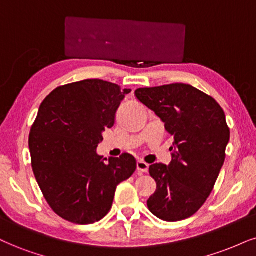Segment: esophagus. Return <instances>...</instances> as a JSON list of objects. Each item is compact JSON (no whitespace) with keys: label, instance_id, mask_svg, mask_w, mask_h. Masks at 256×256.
<instances>
[{"label":"esophagus","instance_id":"1","mask_svg":"<svg viewBox=\"0 0 256 256\" xmlns=\"http://www.w3.org/2000/svg\"><path fill=\"white\" fill-rule=\"evenodd\" d=\"M136 168H138V172L146 173V172H148V168H150V165H148L147 162H142V160H138V162H136Z\"/></svg>","mask_w":256,"mask_h":256}]
</instances>
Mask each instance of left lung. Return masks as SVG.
Listing matches in <instances>:
<instances>
[{
  "label": "left lung",
  "instance_id": "1",
  "mask_svg": "<svg viewBox=\"0 0 256 256\" xmlns=\"http://www.w3.org/2000/svg\"><path fill=\"white\" fill-rule=\"evenodd\" d=\"M135 96L174 136L171 164L150 166L156 191L147 200L148 209L166 222L188 218L206 202L224 164L230 138L224 112L188 84L141 88Z\"/></svg>",
  "mask_w": 256,
  "mask_h": 256
}]
</instances>
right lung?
Returning <instances> with one entry per match:
<instances>
[{"label":"right lung","instance_id":"right-lung-1","mask_svg":"<svg viewBox=\"0 0 256 256\" xmlns=\"http://www.w3.org/2000/svg\"><path fill=\"white\" fill-rule=\"evenodd\" d=\"M130 89L102 80L56 88L41 103L30 128L32 168L51 209L76 224L98 222L112 209L120 182L136 170L133 156L103 158L97 146Z\"/></svg>","mask_w":256,"mask_h":256}]
</instances>
